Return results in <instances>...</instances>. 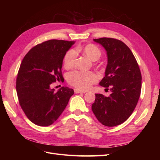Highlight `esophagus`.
I'll return each mask as SVG.
<instances>
[{"label": "esophagus", "mask_w": 160, "mask_h": 160, "mask_svg": "<svg viewBox=\"0 0 160 160\" xmlns=\"http://www.w3.org/2000/svg\"><path fill=\"white\" fill-rule=\"evenodd\" d=\"M74 91L75 93H86V91H82V90H79L78 89H75Z\"/></svg>", "instance_id": "34e87169"}]
</instances>
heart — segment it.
Returning <instances> with one entry per match:
<instances>
[{
	"label": "heart",
	"mask_w": 160,
	"mask_h": 160,
	"mask_svg": "<svg viewBox=\"0 0 160 160\" xmlns=\"http://www.w3.org/2000/svg\"><path fill=\"white\" fill-rule=\"evenodd\" d=\"M82 51L92 61H98L101 56V51L98 47L93 44H89L83 49H70L67 51L63 58V65L66 69L73 67L77 56V52ZM98 75L93 71H75L71 72L68 75V82L75 88L85 90L98 81Z\"/></svg>",
	"instance_id": "heart-1"
}]
</instances>
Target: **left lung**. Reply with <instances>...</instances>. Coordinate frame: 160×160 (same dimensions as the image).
<instances>
[{"label":"left lung","instance_id":"obj_1","mask_svg":"<svg viewBox=\"0 0 160 160\" xmlns=\"http://www.w3.org/2000/svg\"><path fill=\"white\" fill-rule=\"evenodd\" d=\"M93 41L107 51L105 75L99 84L111 94H95L91 109L100 123L113 127L125 122L136 107L142 89L141 71L132 51L122 41L107 37Z\"/></svg>","mask_w":160,"mask_h":160}]
</instances>
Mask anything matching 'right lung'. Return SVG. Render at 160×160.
<instances>
[{
    "instance_id": "right-lung-1",
    "label": "right lung",
    "mask_w": 160,
    "mask_h": 160,
    "mask_svg": "<svg viewBox=\"0 0 160 160\" xmlns=\"http://www.w3.org/2000/svg\"><path fill=\"white\" fill-rule=\"evenodd\" d=\"M73 41L52 39L32 47L23 58L17 77L18 102L31 122L49 126L59 118L74 91L62 87L58 91L51 88L62 81V64Z\"/></svg>"
}]
</instances>
